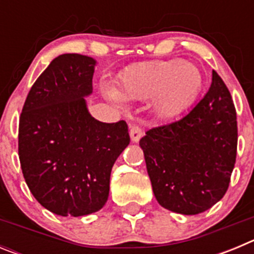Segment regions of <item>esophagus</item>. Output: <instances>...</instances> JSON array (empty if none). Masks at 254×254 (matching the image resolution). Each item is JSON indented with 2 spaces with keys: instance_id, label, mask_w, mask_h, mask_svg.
<instances>
[{
  "instance_id": "34e87169",
  "label": "esophagus",
  "mask_w": 254,
  "mask_h": 254,
  "mask_svg": "<svg viewBox=\"0 0 254 254\" xmlns=\"http://www.w3.org/2000/svg\"><path fill=\"white\" fill-rule=\"evenodd\" d=\"M142 134L143 131L142 128H141L140 125H132L131 127H129V136H131V140L133 141V142H138L140 138L142 137Z\"/></svg>"
}]
</instances>
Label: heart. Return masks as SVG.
Segmentation results:
<instances>
[{
    "instance_id": "1",
    "label": "heart",
    "mask_w": 254,
    "mask_h": 254,
    "mask_svg": "<svg viewBox=\"0 0 254 254\" xmlns=\"http://www.w3.org/2000/svg\"><path fill=\"white\" fill-rule=\"evenodd\" d=\"M203 86V75L196 64L183 60L151 61L133 66L117 80V91H107L113 102L154 98L160 114H173L196 99Z\"/></svg>"
}]
</instances>
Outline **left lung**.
Instances as JSON below:
<instances>
[{
    "label": "left lung",
    "mask_w": 254,
    "mask_h": 254,
    "mask_svg": "<svg viewBox=\"0 0 254 254\" xmlns=\"http://www.w3.org/2000/svg\"><path fill=\"white\" fill-rule=\"evenodd\" d=\"M237 145L234 103L212 71L210 89L186 116L149 129L140 140L158 202L183 215L212 207L228 190Z\"/></svg>",
    "instance_id": "left-lung-1"
}]
</instances>
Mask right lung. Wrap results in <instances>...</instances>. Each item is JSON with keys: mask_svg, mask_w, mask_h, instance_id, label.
<instances>
[{"mask_svg": "<svg viewBox=\"0 0 254 254\" xmlns=\"http://www.w3.org/2000/svg\"><path fill=\"white\" fill-rule=\"evenodd\" d=\"M95 61L76 53L52 61L31 86L19 123V158L29 190L61 216L99 211L111 172L129 143L125 121L103 123L87 112Z\"/></svg>", "mask_w": 254, "mask_h": 254, "instance_id": "obj_1", "label": "right lung"}]
</instances>
